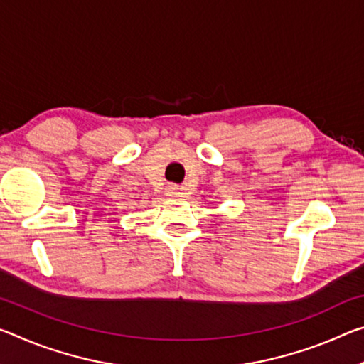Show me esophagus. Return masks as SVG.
I'll return each instance as SVG.
<instances>
[{
    "mask_svg": "<svg viewBox=\"0 0 364 364\" xmlns=\"http://www.w3.org/2000/svg\"><path fill=\"white\" fill-rule=\"evenodd\" d=\"M183 193H181V188H171L170 189V196L171 198H180Z\"/></svg>",
    "mask_w": 364,
    "mask_h": 364,
    "instance_id": "1",
    "label": "esophagus"
}]
</instances>
